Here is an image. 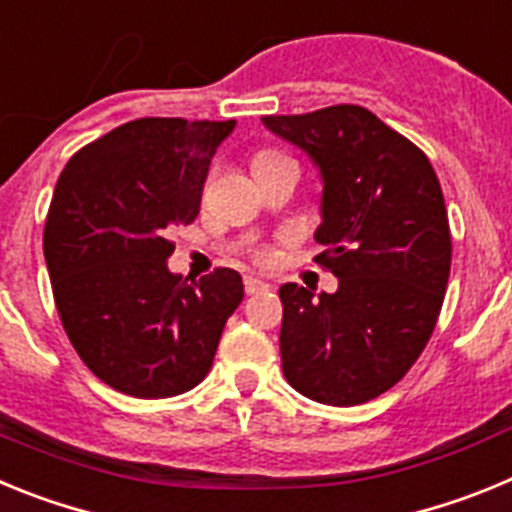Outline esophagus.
Listing matches in <instances>:
<instances>
[{
    "label": "esophagus",
    "mask_w": 512,
    "mask_h": 512,
    "mask_svg": "<svg viewBox=\"0 0 512 512\" xmlns=\"http://www.w3.org/2000/svg\"><path fill=\"white\" fill-rule=\"evenodd\" d=\"M243 284H246L248 295H259V292H269L271 289V284H266L264 279H256V277H246L243 279Z\"/></svg>",
    "instance_id": "obj_1"
}]
</instances>
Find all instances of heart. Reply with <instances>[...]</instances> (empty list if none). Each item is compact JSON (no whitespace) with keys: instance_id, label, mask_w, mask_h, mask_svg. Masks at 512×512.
Returning <instances> with one entry per match:
<instances>
[{"instance_id":"b5f03b06","label":"heart","mask_w":512,"mask_h":512,"mask_svg":"<svg viewBox=\"0 0 512 512\" xmlns=\"http://www.w3.org/2000/svg\"><path fill=\"white\" fill-rule=\"evenodd\" d=\"M274 158H284V156L277 151H261L253 156V164H264V161H274ZM261 259H266V253H261Z\"/></svg>"}]
</instances>
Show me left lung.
Segmentation results:
<instances>
[{
	"instance_id": "obj_1",
	"label": "left lung",
	"mask_w": 512,
	"mask_h": 512,
	"mask_svg": "<svg viewBox=\"0 0 512 512\" xmlns=\"http://www.w3.org/2000/svg\"><path fill=\"white\" fill-rule=\"evenodd\" d=\"M323 176L318 264L333 295L284 284L282 369L300 395L361 405L395 387L436 328L451 271V230L431 161L359 104L261 117Z\"/></svg>"
}]
</instances>
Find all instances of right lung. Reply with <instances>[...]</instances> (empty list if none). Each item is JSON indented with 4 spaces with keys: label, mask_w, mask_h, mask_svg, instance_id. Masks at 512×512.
<instances>
[{
    "label": "right lung",
    "mask_w": 512,
    "mask_h": 512,
    "mask_svg": "<svg viewBox=\"0 0 512 512\" xmlns=\"http://www.w3.org/2000/svg\"><path fill=\"white\" fill-rule=\"evenodd\" d=\"M235 120L140 117L71 156L45 217L58 315L94 377L130 397L192 390L243 300V279L171 274L174 225L200 212L210 161Z\"/></svg>",
    "instance_id": "add662e5"
}]
</instances>
